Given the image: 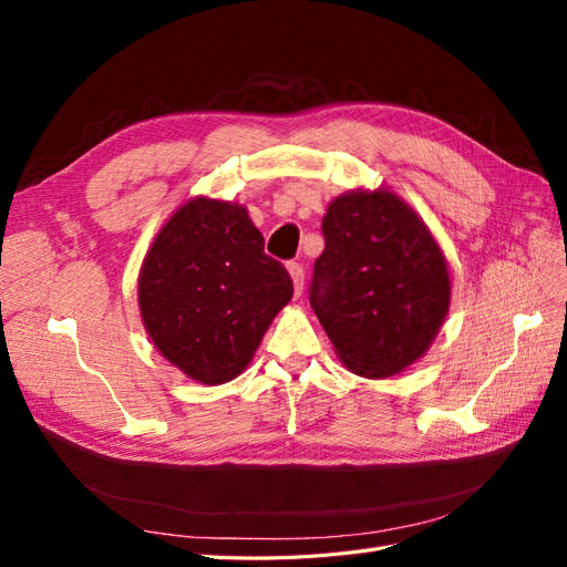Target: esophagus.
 <instances>
[{
	"label": "esophagus",
	"instance_id": "1",
	"mask_svg": "<svg viewBox=\"0 0 567 567\" xmlns=\"http://www.w3.org/2000/svg\"><path fill=\"white\" fill-rule=\"evenodd\" d=\"M288 274L290 279H293V288H296V296L302 293V286H305V269L300 262H288Z\"/></svg>",
	"mask_w": 567,
	"mask_h": 567
}]
</instances>
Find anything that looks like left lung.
<instances>
[{
    "label": "left lung",
    "mask_w": 567,
    "mask_h": 567,
    "mask_svg": "<svg viewBox=\"0 0 567 567\" xmlns=\"http://www.w3.org/2000/svg\"><path fill=\"white\" fill-rule=\"evenodd\" d=\"M321 231L310 305L338 357L367 379L416 362L450 310V271L431 231L385 188L336 198Z\"/></svg>",
    "instance_id": "1"
}]
</instances>
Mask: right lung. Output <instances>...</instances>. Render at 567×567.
<instances>
[{
  "label": "right lung",
  "mask_w": 567,
  "mask_h": 567,
  "mask_svg": "<svg viewBox=\"0 0 567 567\" xmlns=\"http://www.w3.org/2000/svg\"><path fill=\"white\" fill-rule=\"evenodd\" d=\"M293 296L286 267L236 203L182 205L153 241L140 307L161 354L188 379L217 385L252 359L271 319Z\"/></svg>",
  "instance_id": "obj_1"
}]
</instances>
